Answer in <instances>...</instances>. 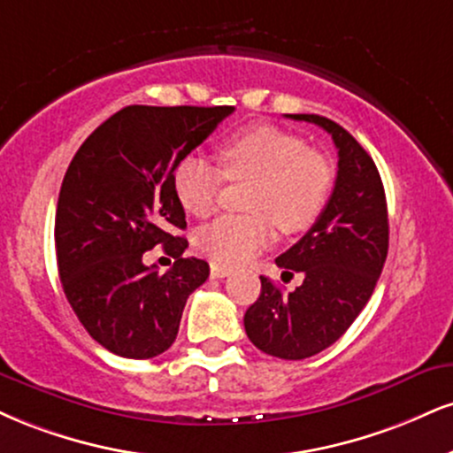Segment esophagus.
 <instances>
[{
  "label": "esophagus",
  "mask_w": 453,
  "mask_h": 453,
  "mask_svg": "<svg viewBox=\"0 0 453 453\" xmlns=\"http://www.w3.org/2000/svg\"><path fill=\"white\" fill-rule=\"evenodd\" d=\"M230 268H226V265H217L212 264L211 265V276L212 279H226V276H230Z\"/></svg>",
  "instance_id": "1"
}]
</instances>
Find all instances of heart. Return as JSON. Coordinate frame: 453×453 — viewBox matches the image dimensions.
<instances>
[{
  "label": "heart",
  "mask_w": 453,
  "mask_h": 453,
  "mask_svg": "<svg viewBox=\"0 0 453 453\" xmlns=\"http://www.w3.org/2000/svg\"><path fill=\"white\" fill-rule=\"evenodd\" d=\"M221 171L203 156H188L173 174L179 203L196 217L215 211L223 174L250 181L247 215H223L196 234V247L219 265H238L274 238V223L285 234L314 226L334 189V166L320 151L308 150L299 134L272 124H253L217 147Z\"/></svg>",
  "instance_id": "obj_1"
}]
</instances>
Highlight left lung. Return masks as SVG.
I'll return each mask as SVG.
<instances>
[{
    "instance_id": "8db88e82",
    "label": "left lung",
    "mask_w": 453,
    "mask_h": 453,
    "mask_svg": "<svg viewBox=\"0 0 453 453\" xmlns=\"http://www.w3.org/2000/svg\"><path fill=\"white\" fill-rule=\"evenodd\" d=\"M287 118L312 122L331 134L337 177L310 232L276 257L282 274L302 272L303 282L282 296L261 276V293L244 314V329L261 352L302 361L335 344L367 306L388 255V209L375 162L348 130L316 113Z\"/></svg>"
}]
</instances>
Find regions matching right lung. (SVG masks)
I'll return each mask as SVG.
<instances>
[{
	"instance_id": "obj_1",
	"label": "right lung",
	"mask_w": 453,
	"mask_h": 453,
	"mask_svg": "<svg viewBox=\"0 0 453 453\" xmlns=\"http://www.w3.org/2000/svg\"><path fill=\"white\" fill-rule=\"evenodd\" d=\"M234 111L130 105L81 143L58 194L54 244L63 291L95 342L124 358L173 346L185 302L209 264L183 257L185 211L173 188L179 162ZM156 243L178 259L160 275L142 264Z\"/></svg>"
}]
</instances>
